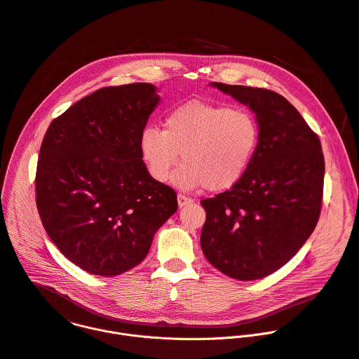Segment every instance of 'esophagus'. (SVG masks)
Segmentation results:
<instances>
[{"label": "esophagus", "instance_id": "obj_1", "mask_svg": "<svg viewBox=\"0 0 359 359\" xmlns=\"http://www.w3.org/2000/svg\"><path fill=\"white\" fill-rule=\"evenodd\" d=\"M193 203V200L190 198V197H186V196H183V194H179L177 196V204H179V207L182 208V207H186V205H189V204H191Z\"/></svg>", "mask_w": 359, "mask_h": 359}]
</instances>
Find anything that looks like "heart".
<instances>
[{
  "instance_id": "obj_1",
  "label": "heart",
  "mask_w": 359,
  "mask_h": 359,
  "mask_svg": "<svg viewBox=\"0 0 359 359\" xmlns=\"http://www.w3.org/2000/svg\"><path fill=\"white\" fill-rule=\"evenodd\" d=\"M261 144V127L254 114L198 100L170 109L163 131L147 127L140 135V152L154 180L165 183L172 169L184 162L172 182L182 190L205 187L224 191L236 186L251 168Z\"/></svg>"
}]
</instances>
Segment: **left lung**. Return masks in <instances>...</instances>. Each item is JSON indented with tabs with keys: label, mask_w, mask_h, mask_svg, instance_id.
Masks as SVG:
<instances>
[{
	"label": "left lung",
	"mask_w": 359,
	"mask_h": 359,
	"mask_svg": "<svg viewBox=\"0 0 359 359\" xmlns=\"http://www.w3.org/2000/svg\"><path fill=\"white\" fill-rule=\"evenodd\" d=\"M255 114L258 154L236 186L205 198L201 250L236 280L265 278L287 264L314 231L323 198L324 156L318 137L280 94L210 83Z\"/></svg>",
	"instance_id": "obj_1"
}]
</instances>
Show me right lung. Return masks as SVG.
<instances>
[{"instance_id": "obj_1", "label": "right lung", "mask_w": 359, "mask_h": 359, "mask_svg": "<svg viewBox=\"0 0 359 359\" xmlns=\"http://www.w3.org/2000/svg\"><path fill=\"white\" fill-rule=\"evenodd\" d=\"M156 91L149 83L100 88L53 119L42 141L35 183L43 228L88 273L140 265L177 210L175 190L152 179L140 152Z\"/></svg>"}]
</instances>
